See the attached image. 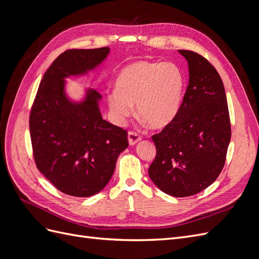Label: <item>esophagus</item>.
<instances>
[{
    "instance_id": "1",
    "label": "esophagus",
    "mask_w": 259,
    "mask_h": 259,
    "mask_svg": "<svg viewBox=\"0 0 259 259\" xmlns=\"http://www.w3.org/2000/svg\"><path fill=\"white\" fill-rule=\"evenodd\" d=\"M127 138H128V144L131 146H135L138 142H140V136L137 134V133L135 132H128V135H127Z\"/></svg>"
}]
</instances>
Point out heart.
I'll list each match as a JSON object with an SVG mask.
<instances>
[{"mask_svg":"<svg viewBox=\"0 0 259 259\" xmlns=\"http://www.w3.org/2000/svg\"><path fill=\"white\" fill-rule=\"evenodd\" d=\"M184 90V73L173 62L135 61L117 74L107 103L116 124L126 122L136 105L137 114L152 128L161 130L176 117Z\"/></svg>","mask_w":259,"mask_h":259,"instance_id":"1","label":"heart"}]
</instances>
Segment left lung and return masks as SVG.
<instances>
[{
    "label": "left lung",
    "mask_w": 259,
    "mask_h": 259,
    "mask_svg": "<svg viewBox=\"0 0 259 259\" xmlns=\"http://www.w3.org/2000/svg\"><path fill=\"white\" fill-rule=\"evenodd\" d=\"M178 53L188 62L189 85L174 121L152 136L156 155L148 173L161 191L183 198L206 189L221 174L231 127L216 69L197 53Z\"/></svg>",
    "instance_id": "8db88e82"
}]
</instances>
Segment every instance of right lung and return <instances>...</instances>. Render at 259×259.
<instances>
[{"mask_svg":"<svg viewBox=\"0 0 259 259\" xmlns=\"http://www.w3.org/2000/svg\"><path fill=\"white\" fill-rule=\"evenodd\" d=\"M109 48L69 50L45 72L30 114V135L38 170L58 190L88 198L110 182L116 159L128 147L127 133L103 119L100 94L85 88L68 93L67 79L85 77L104 64Z\"/></svg>","mask_w":259,"mask_h":259,"instance_id":"add662e5","label":"right lung"}]
</instances>
